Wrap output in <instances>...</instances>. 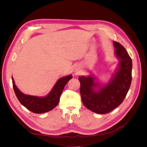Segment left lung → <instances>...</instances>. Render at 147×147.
<instances>
[{
  "mask_svg": "<svg viewBox=\"0 0 147 147\" xmlns=\"http://www.w3.org/2000/svg\"><path fill=\"white\" fill-rule=\"evenodd\" d=\"M118 67L107 84H100L93 75L80 76V94L84 105L92 112L106 114L117 108L125 98L132 80V59L126 49L113 41Z\"/></svg>",
  "mask_w": 147,
  "mask_h": 147,
  "instance_id": "left-lung-1",
  "label": "left lung"
}]
</instances>
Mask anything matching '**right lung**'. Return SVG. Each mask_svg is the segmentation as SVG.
Wrapping results in <instances>:
<instances>
[{"mask_svg":"<svg viewBox=\"0 0 147 147\" xmlns=\"http://www.w3.org/2000/svg\"><path fill=\"white\" fill-rule=\"evenodd\" d=\"M72 78V75H69L59 78L50 92L45 97L24 94L16 86L13 77H11V79L13 90L20 103L33 113H42L49 112L56 107L59 103L64 86Z\"/></svg>","mask_w":147,"mask_h":147,"instance_id":"add662e5","label":"right lung"}]
</instances>
